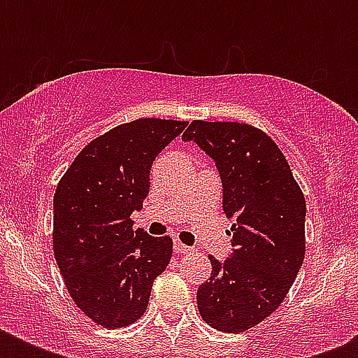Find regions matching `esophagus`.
<instances>
[{"label":"esophagus","instance_id":"esophagus-1","mask_svg":"<svg viewBox=\"0 0 358 358\" xmlns=\"http://www.w3.org/2000/svg\"><path fill=\"white\" fill-rule=\"evenodd\" d=\"M174 250H176V252H182V255H184V252H191V250H193V247H187V245L182 243L180 239H174Z\"/></svg>","mask_w":358,"mask_h":358}]
</instances>
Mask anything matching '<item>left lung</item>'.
Listing matches in <instances>:
<instances>
[{
	"label": "left lung",
	"mask_w": 358,
	"mask_h": 358,
	"mask_svg": "<svg viewBox=\"0 0 358 358\" xmlns=\"http://www.w3.org/2000/svg\"><path fill=\"white\" fill-rule=\"evenodd\" d=\"M212 157L232 219L234 250L212 262L196 289L202 320L223 333H243L271 316L305 260V195L277 143L245 122L193 120L182 135Z\"/></svg>",
	"instance_id": "obj_1"
}]
</instances>
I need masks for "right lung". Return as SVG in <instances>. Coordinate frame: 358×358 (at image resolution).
Listing matches in <instances>:
<instances>
[{
    "label": "right lung",
    "mask_w": 358,
    "mask_h": 358,
    "mask_svg": "<svg viewBox=\"0 0 358 358\" xmlns=\"http://www.w3.org/2000/svg\"><path fill=\"white\" fill-rule=\"evenodd\" d=\"M187 122L137 119L92 139L53 195V252L76 305L108 329L145 314L152 284L173 256V239L134 230L157 154Z\"/></svg>",
    "instance_id": "obj_1"
}]
</instances>
